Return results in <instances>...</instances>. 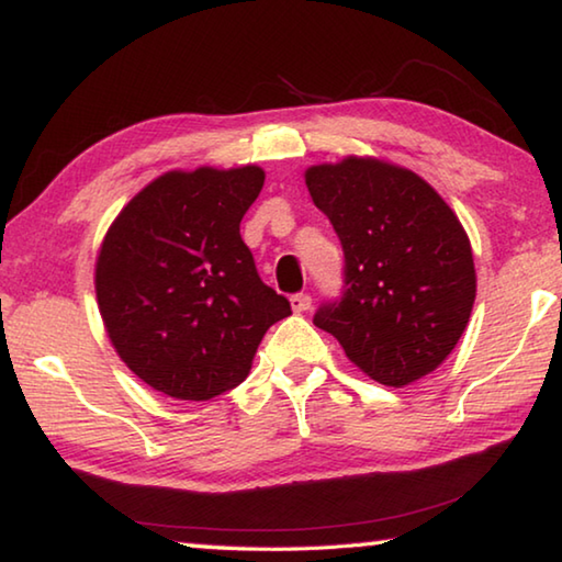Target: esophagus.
<instances>
[{
  "mask_svg": "<svg viewBox=\"0 0 562 562\" xmlns=\"http://www.w3.org/2000/svg\"><path fill=\"white\" fill-rule=\"evenodd\" d=\"M290 307H292V312L302 315V312H307L312 307V297H310V294H292Z\"/></svg>",
  "mask_w": 562,
  "mask_h": 562,
  "instance_id": "esophagus-1",
  "label": "esophagus"
}]
</instances>
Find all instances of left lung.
Masks as SVG:
<instances>
[{
	"mask_svg": "<svg viewBox=\"0 0 562 562\" xmlns=\"http://www.w3.org/2000/svg\"><path fill=\"white\" fill-rule=\"evenodd\" d=\"M312 201L345 250V297L315 325L369 379L402 389L443 364L475 302L471 240L422 176L347 156L304 170Z\"/></svg>",
	"mask_w": 562,
	"mask_h": 562,
	"instance_id": "1",
	"label": "left lung"
}]
</instances>
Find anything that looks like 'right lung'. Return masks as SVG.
I'll use <instances>...</instances> for the list:
<instances>
[{
    "instance_id": "1",
    "label": "right lung",
    "mask_w": 562,
    "mask_h": 562,
    "mask_svg": "<svg viewBox=\"0 0 562 562\" xmlns=\"http://www.w3.org/2000/svg\"><path fill=\"white\" fill-rule=\"evenodd\" d=\"M260 166L168 170L123 205L97 255V302L113 349L140 382L207 402L245 382L290 302L255 270L240 221Z\"/></svg>"
}]
</instances>
